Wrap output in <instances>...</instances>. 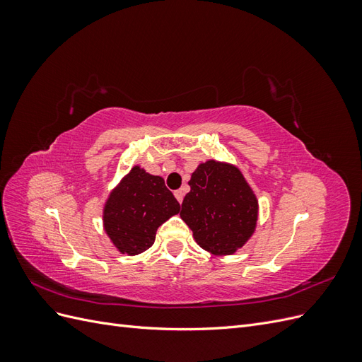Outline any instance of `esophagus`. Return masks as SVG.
I'll return each mask as SVG.
<instances>
[{"instance_id": "1", "label": "esophagus", "mask_w": 362, "mask_h": 362, "mask_svg": "<svg viewBox=\"0 0 362 362\" xmlns=\"http://www.w3.org/2000/svg\"><path fill=\"white\" fill-rule=\"evenodd\" d=\"M184 193H185V190L184 189H180V190H175V198L178 199V202L181 204L182 202V198H184Z\"/></svg>"}]
</instances>
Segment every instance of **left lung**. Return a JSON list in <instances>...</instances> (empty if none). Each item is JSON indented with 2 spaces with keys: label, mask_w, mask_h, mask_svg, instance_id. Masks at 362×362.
Here are the masks:
<instances>
[{
  "label": "left lung",
  "mask_w": 362,
  "mask_h": 362,
  "mask_svg": "<svg viewBox=\"0 0 362 362\" xmlns=\"http://www.w3.org/2000/svg\"><path fill=\"white\" fill-rule=\"evenodd\" d=\"M181 218L202 249L213 255H231L254 234L258 201L242 172L231 164L202 163L189 181Z\"/></svg>",
  "instance_id": "left-lung-1"
}]
</instances>
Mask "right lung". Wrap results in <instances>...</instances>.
Segmentation results:
<instances>
[{"mask_svg":"<svg viewBox=\"0 0 362 362\" xmlns=\"http://www.w3.org/2000/svg\"><path fill=\"white\" fill-rule=\"evenodd\" d=\"M180 208L161 177L134 166L108 196L104 229L119 252L137 255L154 245L158 226Z\"/></svg>","mask_w":362,"mask_h":362,"instance_id":"obj_1","label":"right lung"}]
</instances>
